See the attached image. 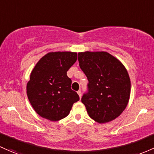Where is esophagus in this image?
<instances>
[{"label":"esophagus","mask_w":154,"mask_h":154,"mask_svg":"<svg viewBox=\"0 0 154 154\" xmlns=\"http://www.w3.org/2000/svg\"><path fill=\"white\" fill-rule=\"evenodd\" d=\"M77 94H78L79 96H80V98L81 99V97H82V92H81V91H77Z\"/></svg>","instance_id":"esophagus-1"}]
</instances>
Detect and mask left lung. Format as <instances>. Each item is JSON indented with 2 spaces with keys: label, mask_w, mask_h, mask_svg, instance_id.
Listing matches in <instances>:
<instances>
[{
  "label": "left lung",
  "mask_w": 154,
  "mask_h": 154,
  "mask_svg": "<svg viewBox=\"0 0 154 154\" xmlns=\"http://www.w3.org/2000/svg\"><path fill=\"white\" fill-rule=\"evenodd\" d=\"M79 65L88 80L82 102L93 120L104 124L116 119L127 106L131 81L118 59L107 52L78 53Z\"/></svg>",
  "instance_id": "left-lung-1"
}]
</instances>
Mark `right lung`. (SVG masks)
<instances>
[{"mask_svg":"<svg viewBox=\"0 0 154 154\" xmlns=\"http://www.w3.org/2000/svg\"><path fill=\"white\" fill-rule=\"evenodd\" d=\"M77 52H49L32 70L27 83V96L38 115L51 121L63 119L74 103L80 100L71 89L72 80L67 71L75 63Z\"/></svg>","mask_w":154,"mask_h":154,"instance_id":"obj_1","label":"right lung"}]
</instances>
